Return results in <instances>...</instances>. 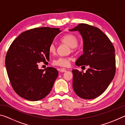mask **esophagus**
Here are the masks:
<instances>
[{"mask_svg": "<svg viewBox=\"0 0 125 125\" xmlns=\"http://www.w3.org/2000/svg\"><path fill=\"white\" fill-rule=\"evenodd\" d=\"M59 71H60L61 72H66V70L64 68H61L60 69H59Z\"/></svg>", "mask_w": 125, "mask_h": 125, "instance_id": "obj_1", "label": "esophagus"}]
</instances>
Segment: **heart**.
I'll list each match as a JSON object with an SVG mask.
<instances>
[{
    "mask_svg": "<svg viewBox=\"0 0 125 125\" xmlns=\"http://www.w3.org/2000/svg\"><path fill=\"white\" fill-rule=\"evenodd\" d=\"M61 41L71 47L72 52L77 50L79 39L78 37L72 33H67L61 38ZM48 52L50 54H55L56 53V46L54 43H51L48 47ZM71 58L69 57H59L53 62V64L57 66L66 67L69 65Z\"/></svg>",
    "mask_w": 125,
    "mask_h": 125,
    "instance_id": "obj_1",
    "label": "heart"
}]
</instances>
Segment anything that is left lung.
I'll list each match as a JSON object with an SVG mask.
<instances>
[{
    "label": "left lung",
    "instance_id": "obj_1",
    "mask_svg": "<svg viewBox=\"0 0 125 125\" xmlns=\"http://www.w3.org/2000/svg\"><path fill=\"white\" fill-rule=\"evenodd\" d=\"M69 31H79L83 40V54L75 64L89 67L85 73L73 69V90L82 99H94L105 92L115 76V48L106 35L96 27L79 24Z\"/></svg>",
    "mask_w": 125,
    "mask_h": 125
}]
</instances>
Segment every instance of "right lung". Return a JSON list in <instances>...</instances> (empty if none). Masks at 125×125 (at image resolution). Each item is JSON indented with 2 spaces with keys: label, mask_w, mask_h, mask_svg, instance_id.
Here are the masks:
<instances>
[{
  "label": "right lung",
  "mask_w": 125,
  "mask_h": 125,
  "mask_svg": "<svg viewBox=\"0 0 125 125\" xmlns=\"http://www.w3.org/2000/svg\"><path fill=\"white\" fill-rule=\"evenodd\" d=\"M61 31L59 28L38 27L21 33L12 42L5 67L12 87L20 96L37 101L52 90L58 71L53 67L39 69L38 63L49 61L48 47Z\"/></svg>",
  "instance_id": "right-lung-1"
}]
</instances>
